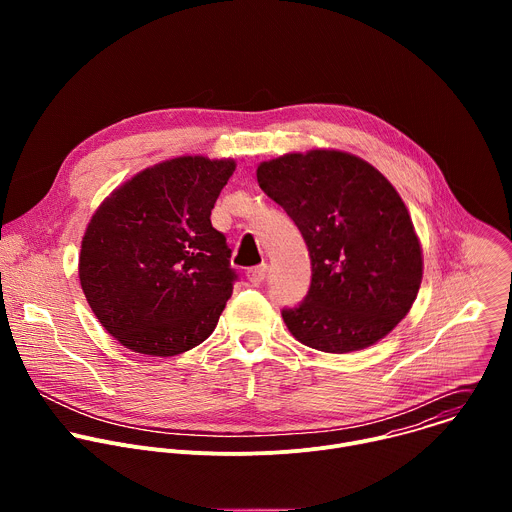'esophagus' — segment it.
I'll use <instances>...</instances> for the list:
<instances>
[{
    "instance_id": "1",
    "label": "esophagus",
    "mask_w": 512,
    "mask_h": 512,
    "mask_svg": "<svg viewBox=\"0 0 512 512\" xmlns=\"http://www.w3.org/2000/svg\"><path fill=\"white\" fill-rule=\"evenodd\" d=\"M267 277V265H259V267H251L247 271V279L253 283V285H259L263 283Z\"/></svg>"
}]
</instances>
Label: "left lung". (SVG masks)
Listing matches in <instances>:
<instances>
[{"instance_id": "1", "label": "left lung", "mask_w": 512, "mask_h": 512, "mask_svg": "<svg viewBox=\"0 0 512 512\" xmlns=\"http://www.w3.org/2000/svg\"><path fill=\"white\" fill-rule=\"evenodd\" d=\"M257 182L310 251L308 294L281 310L287 330L310 348L336 354L387 336L411 310L423 273L411 216L391 182L334 150L263 162Z\"/></svg>"}]
</instances>
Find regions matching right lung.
Returning <instances> with one entry per match:
<instances>
[{
	"instance_id": "obj_1",
	"label": "right lung",
	"mask_w": 512,
	"mask_h": 512,
	"mask_svg": "<svg viewBox=\"0 0 512 512\" xmlns=\"http://www.w3.org/2000/svg\"><path fill=\"white\" fill-rule=\"evenodd\" d=\"M233 172V160L174 158L133 176L93 214L79 277L125 348L174 356L216 328L239 275L210 210Z\"/></svg>"
}]
</instances>
